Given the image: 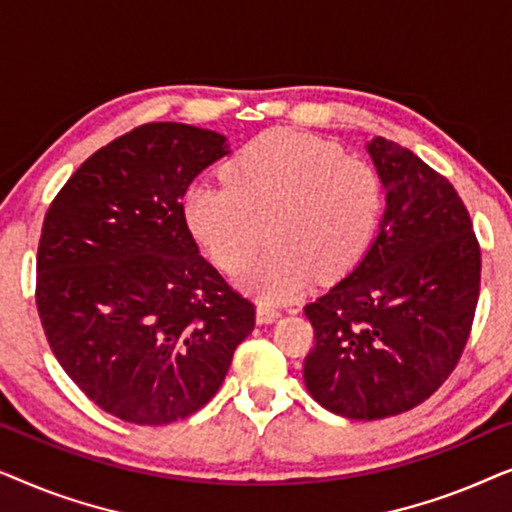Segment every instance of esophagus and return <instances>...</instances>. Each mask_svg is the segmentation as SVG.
Segmentation results:
<instances>
[{
    "label": "esophagus",
    "instance_id": "obj_1",
    "mask_svg": "<svg viewBox=\"0 0 512 512\" xmlns=\"http://www.w3.org/2000/svg\"><path fill=\"white\" fill-rule=\"evenodd\" d=\"M279 312L275 305H270V303H258V307H256V321L258 324H272V321H277L279 319Z\"/></svg>",
    "mask_w": 512,
    "mask_h": 512
}]
</instances>
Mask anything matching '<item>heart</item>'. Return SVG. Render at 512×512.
Returning a JSON list of instances; mask_svg holds the SVG:
<instances>
[{
    "instance_id": "1",
    "label": "heart",
    "mask_w": 512,
    "mask_h": 512,
    "mask_svg": "<svg viewBox=\"0 0 512 512\" xmlns=\"http://www.w3.org/2000/svg\"><path fill=\"white\" fill-rule=\"evenodd\" d=\"M223 179L188 188L186 226L230 275L251 263L268 226L272 249L240 279L263 300L293 298L317 272L335 277L352 268L384 207L382 177L370 160L293 130L251 139L228 160Z\"/></svg>"
}]
</instances>
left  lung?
<instances>
[{"label": "left lung", "instance_id": "1", "mask_svg": "<svg viewBox=\"0 0 512 512\" xmlns=\"http://www.w3.org/2000/svg\"><path fill=\"white\" fill-rule=\"evenodd\" d=\"M366 149L387 191L380 233L305 305L314 347L303 377L326 410L370 422L417 408L457 368L478 305L480 244L443 174L384 137Z\"/></svg>", "mask_w": 512, "mask_h": 512}]
</instances>
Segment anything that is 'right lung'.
I'll use <instances>...</instances> for the list:
<instances>
[{"label": "right lung", "mask_w": 512, "mask_h": 512, "mask_svg": "<svg viewBox=\"0 0 512 512\" xmlns=\"http://www.w3.org/2000/svg\"><path fill=\"white\" fill-rule=\"evenodd\" d=\"M226 153L214 130L139 125L95 151L46 212V340L76 387L123 422L163 426L198 412L254 331V303L200 256L181 205Z\"/></svg>", "instance_id": "add662e5"}]
</instances>
